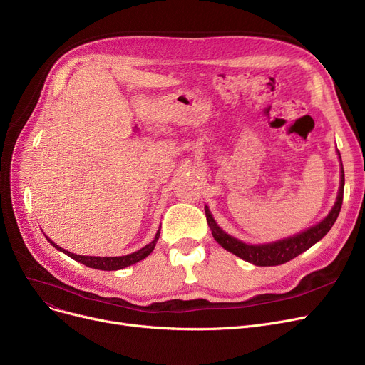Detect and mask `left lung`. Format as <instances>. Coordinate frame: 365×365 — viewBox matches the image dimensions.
<instances>
[{"label":"left lung","instance_id":"8db88e82","mask_svg":"<svg viewBox=\"0 0 365 365\" xmlns=\"http://www.w3.org/2000/svg\"><path fill=\"white\" fill-rule=\"evenodd\" d=\"M340 157V153H339ZM341 161V160H340ZM340 187H339V195L334 207L331 208V212L329 216L315 226L306 229V231L293 235L290 238H284L275 242H267V244H259V245H252V244H245L231 235H227L225 231H222L220 226L215 222L212 213H210L208 207L205 205V217L207 223L212 229V234L215 240L225 248V250L231 252L232 255L241 257L242 260L253 263L256 266H277L290 262L292 259L297 257L303 252L308 250L314 244H317L324 235H327V232L334 225L340 208L343 202V187H344V171H343V164H340Z\"/></svg>","mask_w":365,"mask_h":365}]
</instances>
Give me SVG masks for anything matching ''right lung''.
Segmentation results:
<instances>
[{"label": "right lung", "instance_id": "obj_1", "mask_svg": "<svg viewBox=\"0 0 365 365\" xmlns=\"http://www.w3.org/2000/svg\"><path fill=\"white\" fill-rule=\"evenodd\" d=\"M158 238H160V229L157 231V235H155V238H153V241H150L149 244H146L143 248H140V250L134 252V253H131V255H127V256H118V257H94V256L73 255V253H71V252L63 250L62 247L54 244L51 240H48V238H47V240L50 241V244H51L54 248H57V250H61L62 253L68 255L69 257H72V259L76 260V262H80V263H83V264H86V266H88V267H93V269H101V271H118V269H123V267H127V266H130V264H134V263H138V262L143 260L145 257H148V256L152 253L153 248H155V244H157Z\"/></svg>", "mask_w": 365, "mask_h": 365}]
</instances>
